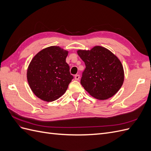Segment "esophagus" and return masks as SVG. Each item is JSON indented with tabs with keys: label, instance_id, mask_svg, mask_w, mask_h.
Listing matches in <instances>:
<instances>
[{
	"label": "esophagus",
	"instance_id": "obj_1",
	"mask_svg": "<svg viewBox=\"0 0 151 151\" xmlns=\"http://www.w3.org/2000/svg\"><path fill=\"white\" fill-rule=\"evenodd\" d=\"M79 78H80V76H79V74H76V75L75 76V79H76V81H78V80L79 79Z\"/></svg>",
	"mask_w": 151,
	"mask_h": 151
}]
</instances>
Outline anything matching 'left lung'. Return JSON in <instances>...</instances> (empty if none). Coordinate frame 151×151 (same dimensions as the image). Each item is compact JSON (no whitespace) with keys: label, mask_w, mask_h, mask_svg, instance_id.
<instances>
[{"label":"left lung","mask_w":151,"mask_h":151,"mask_svg":"<svg viewBox=\"0 0 151 151\" xmlns=\"http://www.w3.org/2000/svg\"><path fill=\"white\" fill-rule=\"evenodd\" d=\"M77 53L86 65L81 84L90 95L104 100L119 91L124 81V71L115 55L100 46L88 51L78 50Z\"/></svg>","instance_id":"1"}]
</instances>
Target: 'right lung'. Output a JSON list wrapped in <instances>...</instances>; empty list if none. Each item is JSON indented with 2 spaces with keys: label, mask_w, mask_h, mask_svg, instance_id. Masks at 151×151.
<instances>
[{
  "label": "right lung",
  "mask_w": 151,
  "mask_h": 151,
  "mask_svg": "<svg viewBox=\"0 0 151 151\" xmlns=\"http://www.w3.org/2000/svg\"><path fill=\"white\" fill-rule=\"evenodd\" d=\"M68 52L59 47H50L32 59L27 79L30 88L40 99L53 101L65 93L74 77L65 59Z\"/></svg>",
  "instance_id": "add662e5"
}]
</instances>
